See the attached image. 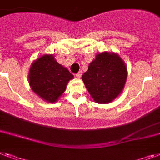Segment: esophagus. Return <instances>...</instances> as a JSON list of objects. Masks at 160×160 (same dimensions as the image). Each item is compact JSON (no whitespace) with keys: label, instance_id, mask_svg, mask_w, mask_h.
Here are the masks:
<instances>
[{"label":"esophagus","instance_id":"esophagus-1","mask_svg":"<svg viewBox=\"0 0 160 160\" xmlns=\"http://www.w3.org/2000/svg\"><path fill=\"white\" fill-rule=\"evenodd\" d=\"M82 71H79V72H78L76 74H75V76H76V78H80L82 76Z\"/></svg>","mask_w":160,"mask_h":160}]
</instances>
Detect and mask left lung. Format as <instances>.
<instances>
[{
  "label": "left lung",
  "instance_id": "obj_1",
  "mask_svg": "<svg viewBox=\"0 0 160 160\" xmlns=\"http://www.w3.org/2000/svg\"><path fill=\"white\" fill-rule=\"evenodd\" d=\"M127 68L116 54H98L89 64L82 79L94 101L107 104L121 93L126 82Z\"/></svg>",
  "mask_w": 160,
  "mask_h": 160
}]
</instances>
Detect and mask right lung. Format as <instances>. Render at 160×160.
I'll return each mask as SVG.
<instances>
[{"label": "right lung", "mask_w": 160, "mask_h": 160, "mask_svg": "<svg viewBox=\"0 0 160 160\" xmlns=\"http://www.w3.org/2000/svg\"><path fill=\"white\" fill-rule=\"evenodd\" d=\"M29 84L32 90L48 102L57 101L66 89L73 75L59 64L53 55H44L32 64L29 70Z\"/></svg>", "instance_id": "add662e5"}]
</instances>
